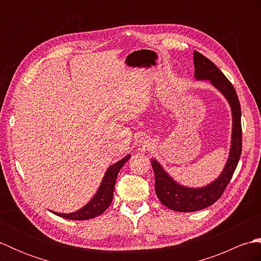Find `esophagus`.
<instances>
[{"instance_id": "esophagus-1", "label": "esophagus", "mask_w": 261, "mask_h": 261, "mask_svg": "<svg viewBox=\"0 0 261 261\" xmlns=\"http://www.w3.org/2000/svg\"><path fill=\"white\" fill-rule=\"evenodd\" d=\"M153 141L150 137H142L140 141H139V145H138V149H139L140 151H149L151 150V149L153 148Z\"/></svg>"}]
</instances>
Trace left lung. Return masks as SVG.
<instances>
[{"instance_id":"8db88e82","label":"left lung","mask_w":261,"mask_h":261,"mask_svg":"<svg viewBox=\"0 0 261 261\" xmlns=\"http://www.w3.org/2000/svg\"><path fill=\"white\" fill-rule=\"evenodd\" d=\"M194 67L196 80H208L223 94L230 103L233 119L230 156L222 174L218 179L202 188H187L170 178L157 160L151 159L154 173V191L157 197L166 207L176 212H194L214 204L222 196L226 186L230 182L239 163L242 150V127H241V107L237 92L231 82L216 66L201 53L194 51Z\"/></svg>"}]
</instances>
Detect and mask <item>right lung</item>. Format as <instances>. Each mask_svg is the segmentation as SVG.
<instances>
[{"instance_id":"right-lung-1","label":"right lung","mask_w":261,"mask_h":261,"mask_svg":"<svg viewBox=\"0 0 261 261\" xmlns=\"http://www.w3.org/2000/svg\"><path fill=\"white\" fill-rule=\"evenodd\" d=\"M130 158V154H127L124 158L119 160L118 163L109 167V169L105 173L102 184L99 186L97 193L94 195V197L91 199L90 203H87L84 207L81 210L76 211L74 213H68V214H63V213H56L53 212L56 215L60 216V218H65L68 220H90L93 218H96L99 214H102L105 210H107L111 202H112L113 198V192H114V185L116 177L120 169L122 168L127 160Z\"/></svg>"}]
</instances>
